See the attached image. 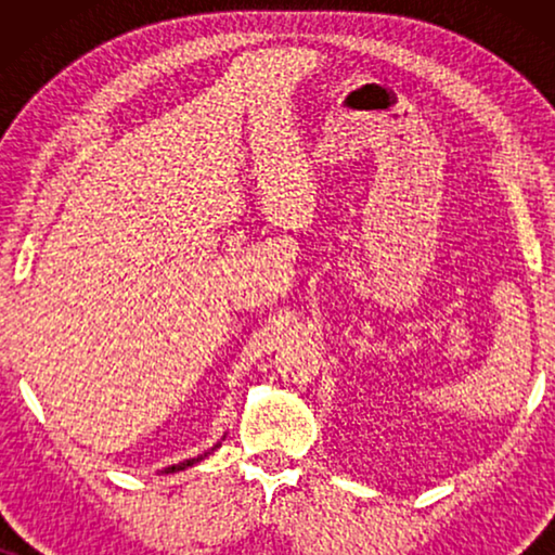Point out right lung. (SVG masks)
<instances>
[{"label": "right lung", "instance_id": "add662e5", "mask_svg": "<svg viewBox=\"0 0 555 555\" xmlns=\"http://www.w3.org/2000/svg\"><path fill=\"white\" fill-rule=\"evenodd\" d=\"M222 439H224V437H222ZM219 444H222V442H217L215 447H211V450H207V452H204V454H196V457H189V460H184V462H179V465H169V467H164L162 473H164V475H171V473H179V469H186V467H192V465H196V462H202L204 457H209V454L215 452Z\"/></svg>", "mask_w": 555, "mask_h": 555}]
</instances>
